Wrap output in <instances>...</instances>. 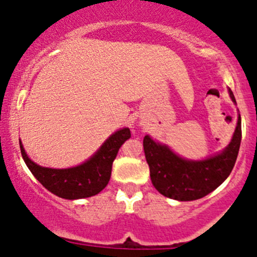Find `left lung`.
<instances>
[{"label":"left lung","instance_id":"left-lung-1","mask_svg":"<svg viewBox=\"0 0 257 257\" xmlns=\"http://www.w3.org/2000/svg\"><path fill=\"white\" fill-rule=\"evenodd\" d=\"M229 97L236 103L232 90ZM241 144V116L231 143L222 153L204 160H187L173 153L167 145L156 143L149 135L144 138V151L150 168L155 189L172 199L195 200L206 197L231 174Z\"/></svg>","mask_w":257,"mask_h":257}]
</instances>
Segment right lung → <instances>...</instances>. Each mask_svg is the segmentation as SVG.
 <instances>
[{"label": "right lung", "mask_w": 257, "mask_h": 257, "mask_svg": "<svg viewBox=\"0 0 257 257\" xmlns=\"http://www.w3.org/2000/svg\"><path fill=\"white\" fill-rule=\"evenodd\" d=\"M131 138L130 128H121L112 134L92 158L78 167L68 169H51L34 163L20 141L21 155L34 177L53 194L64 199H82L101 192L108 184L112 163L119 148Z\"/></svg>", "instance_id": "1"}]
</instances>
